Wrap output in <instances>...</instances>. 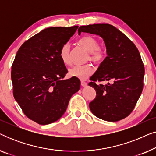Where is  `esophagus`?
Returning <instances> with one entry per match:
<instances>
[{"label":"esophagus","instance_id":"esophagus-1","mask_svg":"<svg viewBox=\"0 0 156 156\" xmlns=\"http://www.w3.org/2000/svg\"><path fill=\"white\" fill-rule=\"evenodd\" d=\"M81 85H82V86L84 87H87V83L84 82V81H82V82H81Z\"/></svg>","mask_w":156,"mask_h":156}]
</instances>
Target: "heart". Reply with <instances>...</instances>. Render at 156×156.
Segmentation results:
<instances>
[{"instance_id":"obj_1","label":"heart","mask_w":156,"mask_h":156,"mask_svg":"<svg viewBox=\"0 0 156 156\" xmlns=\"http://www.w3.org/2000/svg\"><path fill=\"white\" fill-rule=\"evenodd\" d=\"M79 44L84 48L89 54V59L94 63H100L104 59L106 52L99 46V41L92 36H86L79 40ZM61 60L65 65L71 63V48L69 43L63 44L59 52ZM94 68L91 65L74 66L69 69V74L72 77L84 80L91 76Z\"/></svg>"}]
</instances>
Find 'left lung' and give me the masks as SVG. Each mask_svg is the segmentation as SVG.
<instances>
[{"mask_svg": "<svg viewBox=\"0 0 156 156\" xmlns=\"http://www.w3.org/2000/svg\"><path fill=\"white\" fill-rule=\"evenodd\" d=\"M79 35L87 33L103 39L107 56L91 76L89 85L95 89V99L89 103L92 114L107 121L126 118L135 107L144 87V66L135 44L116 27L109 24L83 25ZM96 80H106L105 85Z\"/></svg>", "mask_w": 156, "mask_h": 156, "instance_id": "obj_1", "label": "left lung"}]
</instances>
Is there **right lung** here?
<instances>
[{
    "instance_id": "add662e5",
    "label": "right lung",
    "mask_w": 156,
    "mask_h": 156,
    "mask_svg": "<svg viewBox=\"0 0 156 156\" xmlns=\"http://www.w3.org/2000/svg\"><path fill=\"white\" fill-rule=\"evenodd\" d=\"M77 25L48 27L25 42L12 65L13 96L30 119L41 125L60 119L70 98L80 89L76 77L67 73L59 56L60 49L74 35Z\"/></svg>"
}]
</instances>
